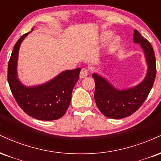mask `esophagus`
Masks as SVG:
<instances>
[{"label": "esophagus", "mask_w": 161, "mask_h": 161, "mask_svg": "<svg viewBox=\"0 0 161 161\" xmlns=\"http://www.w3.org/2000/svg\"><path fill=\"white\" fill-rule=\"evenodd\" d=\"M87 75H88V70L87 69H85V68L81 69L80 73V78H84V77H86Z\"/></svg>", "instance_id": "34e87169"}]
</instances>
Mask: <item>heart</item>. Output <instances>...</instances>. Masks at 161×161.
<instances>
[{"instance_id":"heart-1","label":"heart","mask_w":161,"mask_h":161,"mask_svg":"<svg viewBox=\"0 0 161 161\" xmlns=\"http://www.w3.org/2000/svg\"><path fill=\"white\" fill-rule=\"evenodd\" d=\"M111 36V32L110 31H107V32H104L103 34V40H106L108 38V37H110ZM120 43V37H118V36H116V37H114V38L111 40V43H109L108 45V50L109 51H111L113 50H114V49H116L117 47L119 46V44Z\"/></svg>"}]
</instances>
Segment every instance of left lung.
Masks as SVG:
<instances>
[{"label":"left lung","mask_w":161,"mask_h":161,"mask_svg":"<svg viewBox=\"0 0 161 161\" xmlns=\"http://www.w3.org/2000/svg\"><path fill=\"white\" fill-rule=\"evenodd\" d=\"M133 41L140 44L148 65L146 76L140 84L125 90H118L98 74L92 75L95 80L94 99L96 105L109 118L121 119L136 112L148 97L155 80L156 59L152 46L137 30H134Z\"/></svg>","instance_id":"1"}]
</instances>
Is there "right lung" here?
Returning a JSON list of instances; mask_svg holds the SVG:
<instances>
[{
	"instance_id": "add662e5",
	"label": "right lung",
	"mask_w": 161,
	"mask_h": 161,
	"mask_svg": "<svg viewBox=\"0 0 161 161\" xmlns=\"http://www.w3.org/2000/svg\"><path fill=\"white\" fill-rule=\"evenodd\" d=\"M28 33L18 40L11 53L7 71L9 88L16 103L29 116L41 120H57L65 114L69 106L80 69L62 71L43 84L25 86L19 80L16 68L21 43Z\"/></svg>"
}]
</instances>
